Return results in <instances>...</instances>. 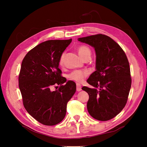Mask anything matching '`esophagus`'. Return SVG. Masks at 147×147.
<instances>
[{"label":"esophagus","mask_w":147,"mask_h":147,"mask_svg":"<svg viewBox=\"0 0 147 147\" xmlns=\"http://www.w3.org/2000/svg\"><path fill=\"white\" fill-rule=\"evenodd\" d=\"M82 90V86L81 84L79 83H77V91H80Z\"/></svg>","instance_id":"esophagus-1"}]
</instances>
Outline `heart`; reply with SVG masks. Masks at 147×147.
I'll return each instance as SVG.
<instances>
[{"label": "heart", "instance_id": "1", "mask_svg": "<svg viewBox=\"0 0 147 147\" xmlns=\"http://www.w3.org/2000/svg\"><path fill=\"white\" fill-rule=\"evenodd\" d=\"M78 55L82 59H85L87 57H90L91 55V49L86 45H80L77 48ZM65 53H63L60 56L59 59V64L63 65L64 64ZM90 74V71L87 69L85 70H75L70 72L68 75V78L71 80H74L78 83H81L84 81L88 75Z\"/></svg>", "mask_w": 147, "mask_h": 147}]
</instances>
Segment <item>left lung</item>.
Masks as SVG:
<instances>
[{
    "instance_id": "1",
    "label": "left lung",
    "mask_w": 147,
    "mask_h": 147,
    "mask_svg": "<svg viewBox=\"0 0 147 147\" xmlns=\"http://www.w3.org/2000/svg\"><path fill=\"white\" fill-rule=\"evenodd\" d=\"M78 40L94 48L96 70L87 82L94 88L83 86L88 92L87 109L91 116L108 121L125 107L131 86L129 63L121 47L104 34L79 38Z\"/></svg>"
}]
</instances>
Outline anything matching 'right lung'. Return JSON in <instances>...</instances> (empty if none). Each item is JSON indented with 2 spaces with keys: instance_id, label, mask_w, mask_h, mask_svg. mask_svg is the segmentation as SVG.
Instances as JSON below:
<instances>
[{
  "instance_id": "1",
  "label": "right lung",
  "mask_w": 147,
  "mask_h": 147,
  "mask_svg": "<svg viewBox=\"0 0 147 147\" xmlns=\"http://www.w3.org/2000/svg\"><path fill=\"white\" fill-rule=\"evenodd\" d=\"M72 42L51 40L30 50L22 61L19 88L26 111L37 121L53 126L63 121L67 104L76 91V84L62 77L60 56ZM59 85L57 90L52 87ZM57 87V86H55Z\"/></svg>"
}]
</instances>
